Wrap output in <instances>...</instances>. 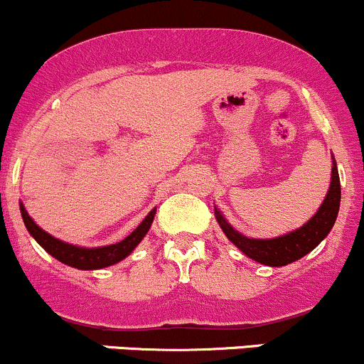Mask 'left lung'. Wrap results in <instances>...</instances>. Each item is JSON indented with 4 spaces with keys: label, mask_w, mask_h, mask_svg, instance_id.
Masks as SVG:
<instances>
[{
    "label": "left lung",
    "mask_w": 364,
    "mask_h": 364,
    "mask_svg": "<svg viewBox=\"0 0 364 364\" xmlns=\"http://www.w3.org/2000/svg\"><path fill=\"white\" fill-rule=\"evenodd\" d=\"M341 204V181L339 172H337V165L334 160L332 165V181L328 187L327 198L322 203V206L317 211L309 223H305L301 228L294 230V232L283 235V237L271 238V240H257V238H247L237 230L228 225L223 215L215 208L216 220L220 223L226 237L232 240L235 245L240 249L247 257L254 259L255 262L266 264V266L279 267L288 266L294 260L301 259L303 255L314 250L323 238L327 237L332 226L336 223L337 213H339Z\"/></svg>",
    "instance_id": "1"
}]
</instances>
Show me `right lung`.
Wrapping results in <instances>:
<instances>
[{
  "instance_id": "1",
  "label": "right lung",
  "mask_w": 364,
  "mask_h": 364,
  "mask_svg": "<svg viewBox=\"0 0 364 364\" xmlns=\"http://www.w3.org/2000/svg\"><path fill=\"white\" fill-rule=\"evenodd\" d=\"M20 211L28 233L36 238L42 249L49 252V254L58 259L59 262L68 264V266L76 269H83V271H92V269L112 266V264L119 262V260L126 259L127 255L136 249V245L143 240V237L148 233L149 226L153 223V218H155V209H153V211L141 221L138 228H136L129 237L124 238L122 242L114 243V245L98 247V249H81V247L58 240V238L46 233L42 228H38V226L33 223L32 218L28 216V213L25 211L23 204H20Z\"/></svg>"
}]
</instances>
